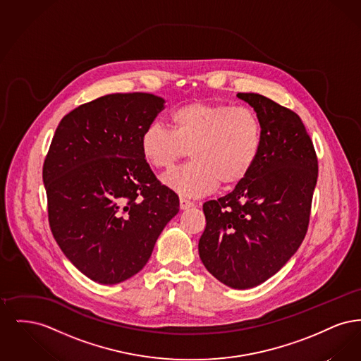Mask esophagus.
Here are the masks:
<instances>
[{"label":"esophagus","mask_w":361,"mask_h":361,"mask_svg":"<svg viewBox=\"0 0 361 361\" xmlns=\"http://www.w3.org/2000/svg\"><path fill=\"white\" fill-rule=\"evenodd\" d=\"M195 206L190 200H187V199H180V208L181 209H189V208H192V207Z\"/></svg>","instance_id":"obj_1"}]
</instances>
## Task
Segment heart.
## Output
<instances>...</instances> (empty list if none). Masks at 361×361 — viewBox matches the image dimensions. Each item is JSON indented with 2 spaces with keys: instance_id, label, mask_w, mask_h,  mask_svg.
Wrapping results in <instances>:
<instances>
[{
  "instance_id": "b5f03b06",
  "label": "heart",
  "mask_w": 361,
  "mask_h": 361,
  "mask_svg": "<svg viewBox=\"0 0 361 361\" xmlns=\"http://www.w3.org/2000/svg\"><path fill=\"white\" fill-rule=\"evenodd\" d=\"M173 128L153 121L140 135V153L158 171H171L190 153L193 162L164 177L168 187L204 196L219 187L240 184L255 169L262 147V126L247 106L203 102L172 112Z\"/></svg>"
}]
</instances>
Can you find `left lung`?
<instances>
[{"label":"left lung","instance_id":"obj_1","mask_svg":"<svg viewBox=\"0 0 361 361\" xmlns=\"http://www.w3.org/2000/svg\"><path fill=\"white\" fill-rule=\"evenodd\" d=\"M262 126L255 169L233 192L203 204L199 256L207 271L235 290L276 275L296 253L309 227L318 159L300 118L258 93H238Z\"/></svg>","mask_w":361,"mask_h":361}]
</instances>
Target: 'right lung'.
<instances>
[{
    "label": "right lung",
    "mask_w": 361,
    "mask_h": 361,
    "mask_svg": "<svg viewBox=\"0 0 361 361\" xmlns=\"http://www.w3.org/2000/svg\"><path fill=\"white\" fill-rule=\"evenodd\" d=\"M164 103L150 93H115L82 104L61 121L44 159L52 235L100 284L137 275L180 209L140 153V135Z\"/></svg>",
    "instance_id": "1"
}]
</instances>
